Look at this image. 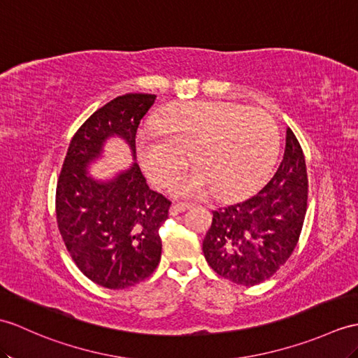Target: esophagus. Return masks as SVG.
<instances>
[{
    "label": "esophagus",
    "mask_w": 358,
    "mask_h": 358,
    "mask_svg": "<svg viewBox=\"0 0 358 358\" xmlns=\"http://www.w3.org/2000/svg\"><path fill=\"white\" fill-rule=\"evenodd\" d=\"M189 207H190V204H186V203H176V204H172L169 213H171V215H177V213H180V212H182V210L189 209Z\"/></svg>",
    "instance_id": "1"
}]
</instances>
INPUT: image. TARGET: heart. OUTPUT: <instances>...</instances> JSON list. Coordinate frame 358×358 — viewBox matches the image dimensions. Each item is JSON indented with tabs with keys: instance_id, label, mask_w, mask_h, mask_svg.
I'll return each instance as SVG.
<instances>
[{
	"instance_id": "1",
	"label": "heart",
	"mask_w": 358,
	"mask_h": 358,
	"mask_svg": "<svg viewBox=\"0 0 358 358\" xmlns=\"http://www.w3.org/2000/svg\"><path fill=\"white\" fill-rule=\"evenodd\" d=\"M159 128L137 137L138 160L148 178L166 186L192 153L197 168L169 185L178 196L239 198L259 185L278 154L273 117L257 108L226 102H185L169 106Z\"/></svg>"
}]
</instances>
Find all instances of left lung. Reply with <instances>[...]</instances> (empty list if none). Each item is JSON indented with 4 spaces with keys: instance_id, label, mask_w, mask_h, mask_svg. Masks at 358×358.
<instances>
[{
    "instance_id": "1",
    "label": "left lung",
    "mask_w": 358,
    "mask_h": 358,
    "mask_svg": "<svg viewBox=\"0 0 358 358\" xmlns=\"http://www.w3.org/2000/svg\"><path fill=\"white\" fill-rule=\"evenodd\" d=\"M308 204L305 157L287 129L285 152L271 180L243 203L213 210L203 241L206 261L221 278L253 287L270 279L299 243Z\"/></svg>"
}]
</instances>
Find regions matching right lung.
<instances>
[{"mask_svg":"<svg viewBox=\"0 0 358 358\" xmlns=\"http://www.w3.org/2000/svg\"><path fill=\"white\" fill-rule=\"evenodd\" d=\"M155 94L113 99L80 124L66 151L56 186V221L71 259L94 284L123 289L151 276L162 257L159 230L171 201L154 192L137 163L111 182L87 177L105 138L119 134L136 152L141 119Z\"/></svg>","mask_w":358,"mask_h":358,"instance_id":"right-lung-1","label":"right lung"}]
</instances>
